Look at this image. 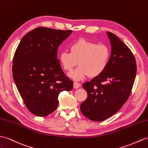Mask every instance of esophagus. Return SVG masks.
Masks as SVG:
<instances>
[{
	"label": "esophagus",
	"instance_id": "obj_1",
	"mask_svg": "<svg viewBox=\"0 0 148 148\" xmlns=\"http://www.w3.org/2000/svg\"><path fill=\"white\" fill-rule=\"evenodd\" d=\"M81 86V84L79 83V82H74V88H78Z\"/></svg>",
	"mask_w": 148,
	"mask_h": 148
}]
</instances>
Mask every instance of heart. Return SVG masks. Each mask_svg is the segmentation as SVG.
<instances>
[{
	"label": "heart",
	"instance_id": "1",
	"mask_svg": "<svg viewBox=\"0 0 148 148\" xmlns=\"http://www.w3.org/2000/svg\"><path fill=\"white\" fill-rule=\"evenodd\" d=\"M71 52L64 51L59 60L64 69L70 72L78 63L77 69L69 74L75 81H80L89 75L96 77L103 73L107 67L111 56L109 47L104 44L90 42L84 38L71 44Z\"/></svg>",
	"mask_w": 148,
	"mask_h": 148
}]
</instances>
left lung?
<instances>
[{"instance_id":"left-lung-1","label":"left lung","mask_w":148,"mask_h":148,"mask_svg":"<svg viewBox=\"0 0 148 148\" xmlns=\"http://www.w3.org/2000/svg\"><path fill=\"white\" fill-rule=\"evenodd\" d=\"M112 47L107 67L82 87L88 97L81 105L86 117L100 122L117 112L127 100L135 81L137 66L129 48L114 34L106 32Z\"/></svg>"}]
</instances>
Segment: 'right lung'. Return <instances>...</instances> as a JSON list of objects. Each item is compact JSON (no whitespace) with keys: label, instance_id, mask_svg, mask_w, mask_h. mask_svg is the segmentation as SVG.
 <instances>
[{"label":"right lung","instance_id":"1","mask_svg":"<svg viewBox=\"0 0 148 148\" xmlns=\"http://www.w3.org/2000/svg\"><path fill=\"white\" fill-rule=\"evenodd\" d=\"M72 32L38 27L27 33L17 47L13 78L26 108L36 116L54 112L59 94L73 88L57 59L58 47Z\"/></svg>","mask_w":148,"mask_h":148}]
</instances>
